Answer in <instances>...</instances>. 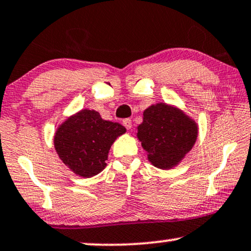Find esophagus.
<instances>
[{"mask_svg":"<svg viewBox=\"0 0 251 251\" xmlns=\"http://www.w3.org/2000/svg\"><path fill=\"white\" fill-rule=\"evenodd\" d=\"M123 125L125 126V127L127 129H131L132 128V120L128 119V118H127V119H124L123 120Z\"/></svg>","mask_w":251,"mask_h":251,"instance_id":"obj_1","label":"esophagus"}]
</instances>
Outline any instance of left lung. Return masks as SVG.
I'll return each mask as SVG.
<instances>
[{
	"mask_svg": "<svg viewBox=\"0 0 251 251\" xmlns=\"http://www.w3.org/2000/svg\"><path fill=\"white\" fill-rule=\"evenodd\" d=\"M198 126L182 111L156 104L144 112L138 138L153 165L170 170L179 164L195 144Z\"/></svg>",
	"mask_w": 251,
	"mask_h": 251,
	"instance_id": "1",
	"label": "left lung"
}]
</instances>
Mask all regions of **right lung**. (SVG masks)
<instances>
[{"label":"right lung","mask_w":251,"mask_h":251,"mask_svg":"<svg viewBox=\"0 0 251 251\" xmlns=\"http://www.w3.org/2000/svg\"><path fill=\"white\" fill-rule=\"evenodd\" d=\"M126 128L102 120L96 111L83 110L60 125L55 135V149L71 171L83 177L100 173L106 166L111 145Z\"/></svg>","instance_id":"right-lung-1"}]
</instances>
